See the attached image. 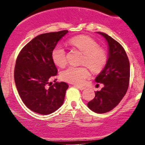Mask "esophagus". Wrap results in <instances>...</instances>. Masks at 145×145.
<instances>
[{"label": "esophagus", "mask_w": 145, "mask_h": 145, "mask_svg": "<svg viewBox=\"0 0 145 145\" xmlns=\"http://www.w3.org/2000/svg\"><path fill=\"white\" fill-rule=\"evenodd\" d=\"M74 86L75 87L78 88V89H79L80 91H83V90H84L86 89V88L84 87V86H78V85H75Z\"/></svg>", "instance_id": "1"}]
</instances>
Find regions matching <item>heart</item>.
Masks as SVG:
<instances>
[{"instance_id":"1","label":"heart","mask_w":145,"mask_h":145,"mask_svg":"<svg viewBox=\"0 0 145 145\" xmlns=\"http://www.w3.org/2000/svg\"><path fill=\"white\" fill-rule=\"evenodd\" d=\"M69 45L77 48L83 53L81 64L87 65L95 72L101 71L107 63V53L94 39L85 35H80L71 38L68 41ZM52 59L58 67H63L67 63L66 52L63 46L57 45L52 51ZM70 66L61 73V78L65 81L76 84H82L90 76L87 67Z\"/></svg>"}]
</instances>
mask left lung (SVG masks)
Here are the masks:
<instances>
[{"label": "left lung", "instance_id": "8db88e82", "mask_svg": "<svg viewBox=\"0 0 145 145\" xmlns=\"http://www.w3.org/2000/svg\"><path fill=\"white\" fill-rule=\"evenodd\" d=\"M106 39L108 45V58L95 82L104 86L96 91L95 97L87 104L96 113H106L115 108L127 93L129 83L130 67L129 59L123 46L104 33L97 32Z\"/></svg>", "mask_w": 145, "mask_h": 145}]
</instances>
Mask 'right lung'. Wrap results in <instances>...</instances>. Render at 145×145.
Here are the masks:
<instances>
[{"instance_id": "right-lung-1", "label": "right lung", "mask_w": 145, "mask_h": 145, "mask_svg": "<svg viewBox=\"0 0 145 145\" xmlns=\"http://www.w3.org/2000/svg\"><path fill=\"white\" fill-rule=\"evenodd\" d=\"M68 31L41 34L28 43L18 54L14 80L20 96L26 107L40 114H49L62 106L69 86L50 81L58 70L52 51Z\"/></svg>"}]
</instances>
